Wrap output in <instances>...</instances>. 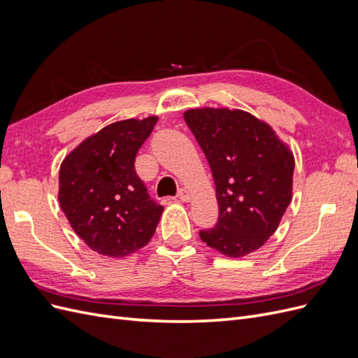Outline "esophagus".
<instances>
[{"instance_id":"esophagus-1","label":"esophagus","mask_w":358,"mask_h":358,"mask_svg":"<svg viewBox=\"0 0 358 358\" xmlns=\"http://www.w3.org/2000/svg\"><path fill=\"white\" fill-rule=\"evenodd\" d=\"M178 199H179L180 201H183V203H188V201L191 200V194H189L188 189L182 188V189L179 191V194H178Z\"/></svg>"}]
</instances>
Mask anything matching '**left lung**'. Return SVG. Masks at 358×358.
Instances as JSON below:
<instances>
[{
  "instance_id": "8db88e82",
  "label": "left lung",
  "mask_w": 358,
  "mask_h": 358,
  "mask_svg": "<svg viewBox=\"0 0 358 358\" xmlns=\"http://www.w3.org/2000/svg\"><path fill=\"white\" fill-rule=\"evenodd\" d=\"M208 158L220 218L201 241L230 258L262 248L292 199L294 155L275 129L241 109L197 107L183 113Z\"/></svg>"
}]
</instances>
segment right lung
Wrapping results in <instances>:
<instances>
[{
  "label": "right lung",
  "mask_w": 358,
  "mask_h": 358,
  "mask_svg": "<svg viewBox=\"0 0 358 358\" xmlns=\"http://www.w3.org/2000/svg\"><path fill=\"white\" fill-rule=\"evenodd\" d=\"M158 116L125 119L86 137L59 169V206L92 251L121 258L148 245L162 206L149 199L134 159Z\"/></svg>",
  "instance_id": "right-lung-1"
}]
</instances>
